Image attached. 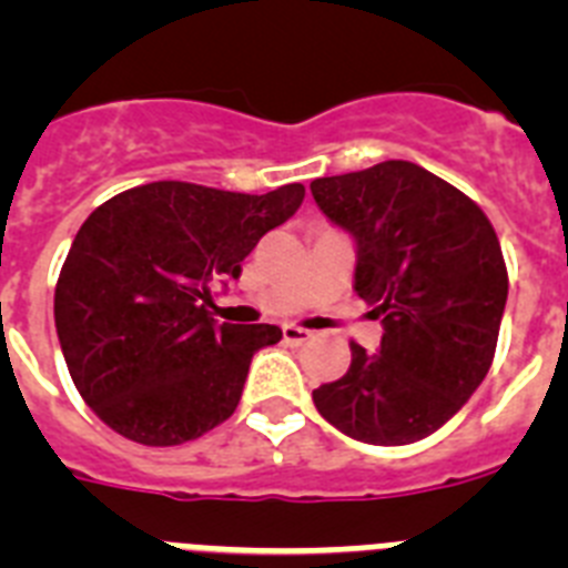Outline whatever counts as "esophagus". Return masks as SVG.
<instances>
[{"instance_id": "obj_1", "label": "esophagus", "mask_w": 568, "mask_h": 568, "mask_svg": "<svg viewBox=\"0 0 568 568\" xmlns=\"http://www.w3.org/2000/svg\"><path fill=\"white\" fill-rule=\"evenodd\" d=\"M281 333H284V341H287L290 346H301V344H307V341L313 338L307 329L295 327V324H284V329H281Z\"/></svg>"}]
</instances>
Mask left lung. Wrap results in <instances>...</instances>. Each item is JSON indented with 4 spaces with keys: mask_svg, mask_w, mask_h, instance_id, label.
I'll return each instance as SVG.
<instances>
[{
    "mask_svg": "<svg viewBox=\"0 0 568 568\" xmlns=\"http://www.w3.org/2000/svg\"><path fill=\"white\" fill-rule=\"evenodd\" d=\"M355 241V293L384 324L378 353L313 389L335 429L364 444L433 435L489 373L504 318L500 241L478 204L413 162H381L310 184Z\"/></svg>",
    "mask_w": 568,
    "mask_h": 568,
    "instance_id": "1",
    "label": "left lung"
}]
</instances>
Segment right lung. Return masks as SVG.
I'll list each match as a JSON object with an SVG mask.
<instances>
[{"instance_id":"right-lung-1","label":"right lung","mask_w":568,"mask_h":568,"mask_svg":"<svg viewBox=\"0 0 568 568\" xmlns=\"http://www.w3.org/2000/svg\"><path fill=\"white\" fill-rule=\"evenodd\" d=\"M304 202L187 182L124 190L88 215L57 281V333L84 404L124 438L175 446L235 413L273 324H219L215 284L241 275L258 239Z\"/></svg>"}]
</instances>
